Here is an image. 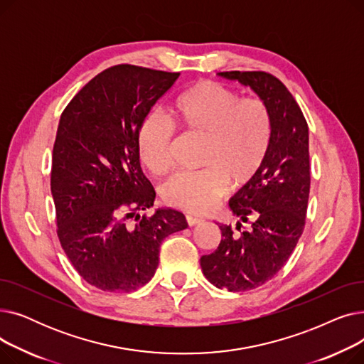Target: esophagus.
<instances>
[{
	"instance_id": "1",
	"label": "esophagus",
	"mask_w": 364,
	"mask_h": 364,
	"mask_svg": "<svg viewBox=\"0 0 364 364\" xmlns=\"http://www.w3.org/2000/svg\"><path fill=\"white\" fill-rule=\"evenodd\" d=\"M186 221L188 225H196V224H200L203 220L199 217H193V215H186Z\"/></svg>"
}]
</instances>
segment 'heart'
I'll list each match as a JSON object with an SVG mask.
<instances>
[{
	"mask_svg": "<svg viewBox=\"0 0 364 364\" xmlns=\"http://www.w3.org/2000/svg\"><path fill=\"white\" fill-rule=\"evenodd\" d=\"M187 134L202 137L205 144L196 172H177L161 187L162 199L188 213H205L227 192L230 183H251L265 164L273 141V117L258 97L239 94L217 81L203 80L188 87L171 109ZM172 127L158 113L143 119L137 146L141 164L151 174L169 168Z\"/></svg>",
	"mask_w": 364,
	"mask_h": 364,
	"instance_id": "heart-1",
	"label": "heart"
}]
</instances>
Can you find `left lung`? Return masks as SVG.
Listing matches in <instances>:
<instances>
[{"label":"left lung","instance_id":"8db88e82","mask_svg":"<svg viewBox=\"0 0 364 364\" xmlns=\"http://www.w3.org/2000/svg\"><path fill=\"white\" fill-rule=\"evenodd\" d=\"M237 81L269 106L273 117V141L258 176L228 202L240 221L251 228L235 235L232 225L218 224L221 242L200 258L205 277L218 289L243 292L274 277L289 259L302 235L310 195L309 125L288 91L267 72H220Z\"/></svg>","mask_w":364,"mask_h":364}]
</instances>
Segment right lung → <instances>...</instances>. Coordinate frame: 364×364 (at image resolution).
Segmentation results:
<instances>
[{
	"label": "right lung",
	"mask_w": 364,
	"mask_h": 364,
	"mask_svg": "<svg viewBox=\"0 0 364 364\" xmlns=\"http://www.w3.org/2000/svg\"><path fill=\"white\" fill-rule=\"evenodd\" d=\"M180 73L131 65L92 78L63 110L53 147L51 195L57 236L75 270L94 288L131 292L159 264L162 240L187 228L176 209L158 208L140 166L143 119ZM136 217V225L127 218Z\"/></svg>",
	"instance_id": "right-lung-1"
}]
</instances>
